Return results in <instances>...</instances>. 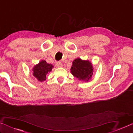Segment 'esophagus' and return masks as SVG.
Segmentation results:
<instances>
[{"label": "esophagus", "mask_w": 133, "mask_h": 133, "mask_svg": "<svg viewBox=\"0 0 133 133\" xmlns=\"http://www.w3.org/2000/svg\"><path fill=\"white\" fill-rule=\"evenodd\" d=\"M56 66L57 67H62V63L61 62H57L56 63Z\"/></svg>", "instance_id": "34e87169"}]
</instances>
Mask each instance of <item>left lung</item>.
Masks as SVG:
<instances>
[{
    "mask_svg": "<svg viewBox=\"0 0 133 133\" xmlns=\"http://www.w3.org/2000/svg\"><path fill=\"white\" fill-rule=\"evenodd\" d=\"M71 72L78 79L88 81L93 74V66L89 61L76 59L72 62Z\"/></svg>",
    "mask_w": 133,
    "mask_h": 133,
    "instance_id": "8db88e82",
    "label": "left lung"
}]
</instances>
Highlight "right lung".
Here are the masks:
<instances>
[{
	"label": "right lung",
	"instance_id": "add662e5",
	"mask_svg": "<svg viewBox=\"0 0 133 133\" xmlns=\"http://www.w3.org/2000/svg\"><path fill=\"white\" fill-rule=\"evenodd\" d=\"M52 65L49 64L45 61H42L33 69V75L39 81L43 82L46 79V75L52 70Z\"/></svg>",
	"mask_w": 133,
	"mask_h": 133
}]
</instances>
